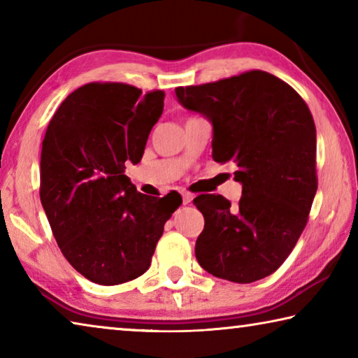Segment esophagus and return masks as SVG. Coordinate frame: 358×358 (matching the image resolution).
Listing matches in <instances>:
<instances>
[{
  "mask_svg": "<svg viewBox=\"0 0 358 358\" xmlns=\"http://www.w3.org/2000/svg\"><path fill=\"white\" fill-rule=\"evenodd\" d=\"M181 197H183V205H187L192 201V196H191V194H187V192H185Z\"/></svg>",
  "mask_w": 358,
  "mask_h": 358,
  "instance_id": "esophagus-1",
  "label": "esophagus"
}]
</instances>
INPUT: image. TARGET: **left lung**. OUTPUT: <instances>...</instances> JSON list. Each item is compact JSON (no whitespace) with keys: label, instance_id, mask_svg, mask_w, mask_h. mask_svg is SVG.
<instances>
[{"label":"left lung","instance_id":"left-lung-1","mask_svg":"<svg viewBox=\"0 0 358 358\" xmlns=\"http://www.w3.org/2000/svg\"><path fill=\"white\" fill-rule=\"evenodd\" d=\"M175 94L213 124V159L234 162L243 186L237 207L202 194L205 226L196 257L216 278L248 284L280 268L308 222L317 191L316 126L306 102L281 78L248 71Z\"/></svg>","mask_w":358,"mask_h":358}]
</instances>
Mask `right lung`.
I'll return each instance as SVG.
<instances>
[{
    "instance_id": "obj_1",
    "label": "right lung",
    "mask_w": 358,
    "mask_h": 358,
    "mask_svg": "<svg viewBox=\"0 0 358 358\" xmlns=\"http://www.w3.org/2000/svg\"><path fill=\"white\" fill-rule=\"evenodd\" d=\"M164 92L93 82L66 98L47 126L41 202L63 256L101 286L136 280L181 203L137 192L126 161L141 162Z\"/></svg>"
}]
</instances>
